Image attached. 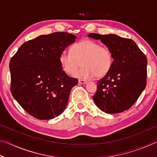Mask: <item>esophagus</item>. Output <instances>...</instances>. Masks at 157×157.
Listing matches in <instances>:
<instances>
[{
	"label": "esophagus",
	"instance_id": "1",
	"mask_svg": "<svg viewBox=\"0 0 157 157\" xmlns=\"http://www.w3.org/2000/svg\"><path fill=\"white\" fill-rule=\"evenodd\" d=\"M78 82H79V84H85L87 82L85 81V80H83V79H79Z\"/></svg>",
	"mask_w": 157,
	"mask_h": 157
}]
</instances>
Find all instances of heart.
<instances>
[{
	"instance_id": "b5f03b06",
	"label": "heart",
	"mask_w": 157,
	"mask_h": 157,
	"mask_svg": "<svg viewBox=\"0 0 157 157\" xmlns=\"http://www.w3.org/2000/svg\"><path fill=\"white\" fill-rule=\"evenodd\" d=\"M71 52L61 53L59 61L62 70L66 73L73 75L80 67H83L75 74L79 79H89L96 76L102 78L109 72L113 64V54L107 47L90 39L78 42L71 47Z\"/></svg>"
}]
</instances>
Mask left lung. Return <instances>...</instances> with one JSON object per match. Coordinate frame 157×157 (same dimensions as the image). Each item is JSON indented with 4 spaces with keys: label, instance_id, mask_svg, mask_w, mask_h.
<instances>
[{
    "label": "left lung",
    "instance_id": "8db88e82",
    "mask_svg": "<svg viewBox=\"0 0 157 157\" xmlns=\"http://www.w3.org/2000/svg\"><path fill=\"white\" fill-rule=\"evenodd\" d=\"M90 38L100 39L113 54V64L104 78L98 81L93 96L97 107L109 114L129 109L147 84V58L135 42L116 34L90 33Z\"/></svg>",
    "mask_w": 157,
    "mask_h": 157
}]
</instances>
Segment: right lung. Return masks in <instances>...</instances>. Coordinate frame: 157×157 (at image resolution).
<instances>
[{"label": "right lung", "mask_w": 157, "mask_h": 157, "mask_svg": "<svg viewBox=\"0 0 157 157\" xmlns=\"http://www.w3.org/2000/svg\"><path fill=\"white\" fill-rule=\"evenodd\" d=\"M75 39L63 32L41 35L21 45L10 60L12 94L34 118L50 120L64 111L78 81L66 75L59 57Z\"/></svg>", "instance_id": "obj_1"}]
</instances>
